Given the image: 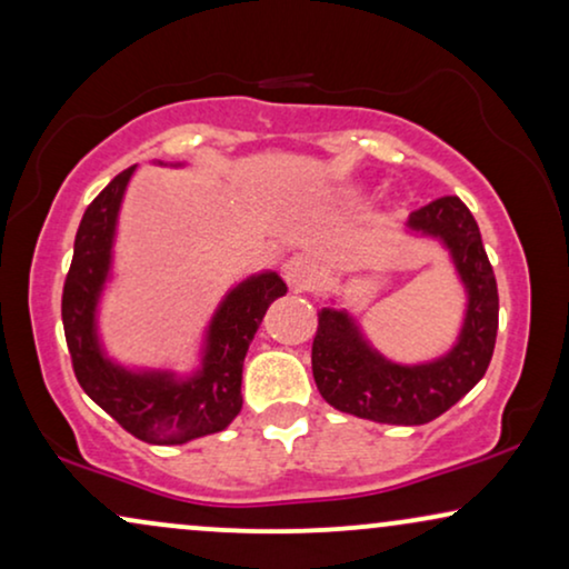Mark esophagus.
Listing matches in <instances>:
<instances>
[{"label": "esophagus", "instance_id": "1", "mask_svg": "<svg viewBox=\"0 0 569 569\" xmlns=\"http://www.w3.org/2000/svg\"><path fill=\"white\" fill-rule=\"evenodd\" d=\"M283 278L293 291H307V289H312L315 283H318L320 268H318V262L312 260V257L293 254L291 260L283 264Z\"/></svg>", "mask_w": 569, "mask_h": 569}]
</instances>
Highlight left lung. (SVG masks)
Masks as SVG:
<instances>
[{"mask_svg":"<svg viewBox=\"0 0 569 569\" xmlns=\"http://www.w3.org/2000/svg\"><path fill=\"white\" fill-rule=\"evenodd\" d=\"M409 239L436 241L465 289L457 341L426 362H397L372 347L351 307L318 309L312 376L330 407L386 426H426L486 376L499 330V291L478 222L459 197H441L405 222Z\"/></svg>","mask_w":569,"mask_h":569,"instance_id":"8db88e82","label":"left lung"}]
</instances>
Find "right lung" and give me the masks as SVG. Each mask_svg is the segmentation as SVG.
<instances>
[{"mask_svg":"<svg viewBox=\"0 0 569 569\" xmlns=\"http://www.w3.org/2000/svg\"><path fill=\"white\" fill-rule=\"evenodd\" d=\"M186 168V162H160ZM136 172L128 168L83 212L73 262L62 291V326L78 383L128 433L147 443L172 446L226 430L241 412V372L251 338L268 307L283 297L276 270L251 272L222 293L201 330L197 362L178 372L172 365L143 368L110 355L102 336V301L114 280V241L120 210Z\"/></svg>","mask_w":569,"mask_h":569,"instance_id":"1","label":"right lung"}]
</instances>
